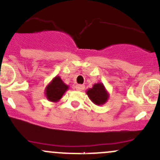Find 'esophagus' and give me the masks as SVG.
I'll list each match as a JSON object with an SVG mask.
<instances>
[{
    "label": "esophagus",
    "instance_id": "esophagus-1",
    "mask_svg": "<svg viewBox=\"0 0 160 160\" xmlns=\"http://www.w3.org/2000/svg\"><path fill=\"white\" fill-rule=\"evenodd\" d=\"M75 88H76V90H78V91H82V90H83L85 88V86H84V85L77 84V85H76Z\"/></svg>",
    "mask_w": 160,
    "mask_h": 160
}]
</instances>
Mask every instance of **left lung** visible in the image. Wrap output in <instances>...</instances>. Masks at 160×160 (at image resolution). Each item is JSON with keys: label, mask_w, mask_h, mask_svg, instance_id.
I'll return each mask as SVG.
<instances>
[{"label": "left lung", "mask_w": 160, "mask_h": 160, "mask_svg": "<svg viewBox=\"0 0 160 160\" xmlns=\"http://www.w3.org/2000/svg\"><path fill=\"white\" fill-rule=\"evenodd\" d=\"M90 101L96 105H102L108 101L109 93L102 83H94L92 88L86 91Z\"/></svg>", "instance_id": "obj_1"}]
</instances>
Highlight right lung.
Returning <instances> with one entry per match:
<instances>
[{"label": "right lung", "mask_w": 160, "mask_h": 160, "mask_svg": "<svg viewBox=\"0 0 160 160\" xmlns=\"http://www.w3.org/2000/svg\"><path fill=\"white\" fill-rule=\"evenodd\" d=\"M68 89L69 86L62 81L60 77L56 76L46 86L45 95L48 101L51 102H58Z\"/></svg>", "instance_id": "right-lung-1"}]
</instances>
